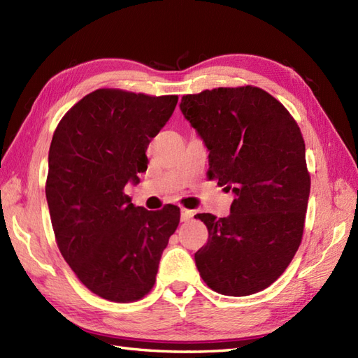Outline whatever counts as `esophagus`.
I'll list each match as a JSON object with an SVG mask.
<instances>
[{
  "label": "esophagus",
  "instance_id": "obj_1",
  "mask_svg": "<svg viewBox=\"0 0 358 358\" xmlns=\"http://www.w3.org/2000/svg\"><path fill=\"white\" fill-rule=\"evenodd\" d=\"M194 217V212L185 209V207H181V221H187Z\"/></svg>",
  "mask_w": 358,
  "mask_h": 358
}]
</instances>
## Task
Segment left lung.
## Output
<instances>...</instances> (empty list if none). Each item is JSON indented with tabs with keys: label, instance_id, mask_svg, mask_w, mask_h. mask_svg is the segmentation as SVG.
<instances>
[{
	"label": "left lung",
	"instance_id": "8db88e82",
	"mask_svg": "<svg viewBox=\"0 0 358 358\" xmlns=\"http://www.w3.org/2000/svg\"><path fill=\"white\" fill-rule=\"evenodd\" d=\"M181 113L209 149V180L231 190L230 215L198 213L209 241L195 253L199 276L224 296L270 287L301 245L311 178L293 115L262 88L204 90Z\"/></svg>",
	"mask_w": 358,
	"mask_h": 358
}]
</instances>
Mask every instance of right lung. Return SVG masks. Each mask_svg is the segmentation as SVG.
I'll return each instance as SVG.
<instances>
[{
	"label": "right lung",
	"mask_w": 358,
	"mask_h": 358,
	"mask_svg": "<svg viewBox=\"0 0 358 358\" xmlns=\"http://www.w3.org/2000/svg\"><path fill=\"white\" fill-rule=\"evenodd\" d=\"M178 96L99 88L65 113L48 151L45 196L56 244L78 279L106 301L151 292L180 207L134 206L124 194L148 169L146 149Z\"/></svg>",
	"instance_id": "obj_1"
}]
</instances>
